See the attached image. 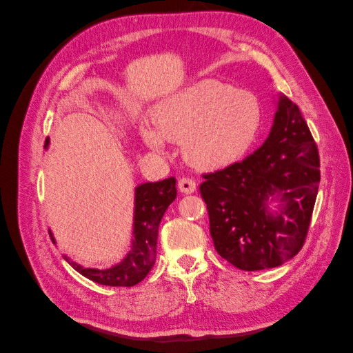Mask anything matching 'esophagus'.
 I'll return each instance as SVG.
<instances>
[{
	"instance_id": "1",
	"label": "esophagus",
	"mask_w": 353,
	"mask_h": 353,
	"mask_svg": "<svg viewBox=\"0 0 353 353\" xmlns=\"http://www.w3.org/2000/svg\"><path fill=\"white\" fill-rule=\"evenodd\" d=\"M178 188L181 193L184 194H191L196 191V181L191 179V178H181L178 181Z\"/></svg>"
}]
</instances>
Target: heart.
Returning <instances> with one entry per match:
<instances>
[{"mask_svg":"<svg viewBox=\"0 0 353 353\" xmlns=\"http://www.w3.org/2000/svg\"><path fill=\"white\" fill-rule=\"evenodd\" d=\"M152 122L140 126L148 147L163 152L166 141L183 143L191 166L219 170L250 150L262 130L263 105L250 91L206 79L159 101Z\"/></svg>","mask_w":353,"mask_h":353,"instance_id":"b5f03b06","label":"heart"}]
</instances>
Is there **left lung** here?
Instances as JSON below:
<instances>
[{
  "instance_id": "1",
  "label": "left lung",
  "mask_w": 353,
  "mask_h": 353,
  "mask_svg": "<svg viewBox=\"0 0 353 353\" xmlns=\"http://www.w3.org/2000/svg\"><path fill=\"white\" fill-rule=\"evenodd\" d=\"M203 178L200 194L221 258L259 271L302 249L321 175L314 137L290 99L279 97L271 132L258 150ZM272 199L281 201L274 214L268 209Z\"/></svg>"
}]
</instances>
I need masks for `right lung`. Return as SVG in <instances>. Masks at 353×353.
Listing matches in <instances>:
<instances>
[{"instance_id":"right-lung-1","label":"right lung","mask_w":353,"mask_h":353,"mask_svg":"<svg viewBox=\"0 0 353 353\" xmlns=\"http://www.w3.org/2000/svg\"><path fill=\"white\" fill-rule=\"evenodd\" d=\"M50 140H46L48 148ZM176 181L174 176L157 183L140 184L135 188V208H134V231L132 245L125 259L108 270L83 268L82 265L70 261L66 254L63 258L88 280L103 285L112 287H131L143 281L150 272L156 262L157 231L168 206L176 197ZM50 237H54L50 232Z\"/></svg>"}]
</instances>
